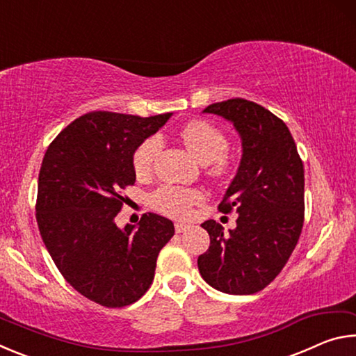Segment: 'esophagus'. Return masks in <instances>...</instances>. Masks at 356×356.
<instances>
[{"label":"esophagus","instance_id":"34e87169","mask_svg":"<svg viewBox=\"0 0 356 356\" xmlns=\"http://www.w3.org/2000/svg\"><path fill=\"white\" fill-rule=\"evenodd\" d=\"M174 227H176V232L180 234V232L190 231V229H191L193 226H191V225H186V222H176V225H174Z\"/></svg>","mask_w":356,"mask_h":356}]
</instances>
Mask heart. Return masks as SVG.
<instances>
[{
    "instance_id": "1",
    "label": "heart",
    "mask_w": 356,
    "mask_h": 356,
    "mask_svg": "<svg viewBox=\"0 0 356 356\" xmlns=\"http://www.w3.org/2000/svg\"><path fill=\"white\" fill-rule=\"evenodd\" d=\"M179 136L190 154L206 165L209 174L213 177H221L229 171V161L226 159L227 140L221 131L210 125L206 120H190L179 130ZM161 141L159 136H150L135 150L134 170L136 176L146 177L152 172L156 154L160 152ZM202 200V193L195 188H182V186L166 185L156 190L152 195V204L156 210L166 215L184 216L190 212L193 204Z\"/></svg>"
}]
</instances>
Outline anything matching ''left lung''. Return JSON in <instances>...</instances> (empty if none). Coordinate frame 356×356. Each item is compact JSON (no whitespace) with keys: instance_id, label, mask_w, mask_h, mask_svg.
Listing matches in <instances>:
<instances>
[{"instance_id":"8db88e82","label":"left lung","mask_w":356,"mask_h":356,"mask_svg":"<svg viewBox=\"0 0 356 356\" xmlns=\"http://www.w3.org/2000/svg\"><path fill=\"white\" fill-rule=\"evenodd\" d=\"M234 125L242 141V160L220 210L238 213L237 227L202 222L209 250L197 257L207 284L225 293L250 295L267 287L297 245L305 220L303 161L287 125L254 102L229 99L209 105Z\"/></svg>"}]
</instances>
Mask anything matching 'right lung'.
Returning <instances> with one entry per match:
<instances>
[{
	"label": "right lung",
	"mask_w": 356,
	"mask_h": 356,
	"mask_svg": "<svg viewBox=\"0 0 356 356\" xmlns=\"http://www.w3.org/2000/svg\"><path fill=\"white\" fill-rule=\"evenodd\" d=\"M172 113L150 118L92 111L69 124L42 160L35 220L65 281L106 308L135 303L154 281L156 257L174 236L171 220L143 215L138 226L114 222L134 185L135 150Z\"/></svg>",
	"instance_id": "obj_1"
}]
</instances>
